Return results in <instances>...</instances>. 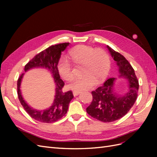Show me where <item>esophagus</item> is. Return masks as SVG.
Masks as SVG:
<instances>
[{
    "instance_id": "34e87169",
    "label": "esophagus",
    "mask_w": 157,
    "mask_h": 157,
    "mask_svg": "<svg viewBox=\"0 0 157 157\" xmlns=\"http://www.w3.org/2000/svg\"><path fill=\"white\" fill-rule=\"evenodd\" d=\"M73 94L74 95V96H77L80 94V92H78V91H73Z\"/></svg>"
}]
</instances>
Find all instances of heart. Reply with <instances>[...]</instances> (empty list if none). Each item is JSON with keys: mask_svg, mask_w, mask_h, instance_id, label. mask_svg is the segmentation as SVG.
Returning <instances> with one entry per match:
<instances>
[{"mask_svg": "<svg viewBox=\"0 0 157 157\" xmlns=\"http://www.w3.org/2000/svg\"><path fill=\"white\" fill-rule=\"evenodd\" d=\"M69 58L76 64L82 65V77L73 78L68 88L74 91H82L92 88L105 78L110 68V58L102 49H94L86 45H80L71 49ZM60 77L69 81L73 77L72 66L66 57H61L57 65Z\"/></svg>", "mask_w": 157, "mask_h": 157, "instance_id": "b5f03b06", "label": "heart"}]
</instances>
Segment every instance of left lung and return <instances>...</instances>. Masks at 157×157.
Masks as SVG:
<instances>
[{"label":"left lung","instance_id":"left-lung-1","mask_svg":"<svg viewBox=\"0 0 157 157\" xmlns=\"http://www.w3.org/2000/svg\"><path fill=\"white\" fill-rule=\"evenodd\" d=\"M107 48L117 62L120 77L129 81V90L124 96L117 94L113 89L116 78L107 79L101 86L92 92L93 99L86 108V112L99 121L110 122L124 117L134 105L137 97L139 82L134 69L124 57L109 46Z\"/></svg>","mask_w":157,"mask_h":157}]
</instances>
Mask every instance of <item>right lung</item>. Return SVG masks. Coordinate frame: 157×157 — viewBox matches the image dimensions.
<instances>
[{
	"mask_svg": "<svg viewBox=\"0 0 157 157\" xmlns=\"http://www.w3.org/2000/svg\"><path fill=\"white\" fill-rule=\"evenodd\" d=\"M69 44V42H65L51 46L36 54L25 66V72L33 68L43 67L48 69L52 73L56 84V95L53 104L48 109L38 111L28 105L23 99L20 90L21 79L24 73H22L17 80V89L19 100L29 116L37 121L44 123H52L58 121L67 113L69 104L73 98V94L71 90L66 92L62 91L65 83L60 78L57 68L61 52L65 50Z\"/></svg>",
	"mask_w": 157,
	"mask_h": 157,
	"instance_id": "right-lung-1",
	"label": "right lung"
}]
</instances>
